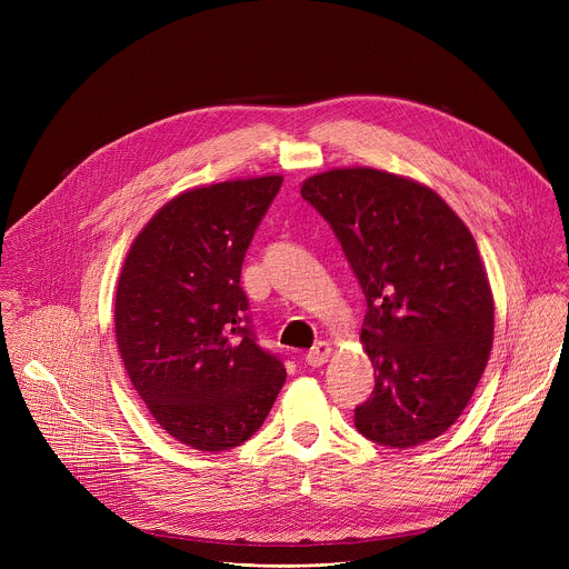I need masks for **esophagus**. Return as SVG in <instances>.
<instances>
[{
    "label": "esophagus",
    "instance_id": "obj_1",
    "mask_svg": "<svg viewBox=\"0 0 569 569\" xmlns=\"http://www.w3.org/2000/svg\"><path fill=\"white\" fill-rule=\"evenodd\" d=\"M329 356H331V345H329V342H317V345L306 353V362H308L310 367H321L323 362L329 360Z\"/></svg>",
    "mask_w": 569,
    "mask_h": 569
}]
</instances>
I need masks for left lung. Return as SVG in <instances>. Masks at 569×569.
<instances>
[{"label":"left lung","mask_w":569,"mask_h":569,"mask_svg":"<svg viewBox=\"0 0 569 569\" xmlns=\"http://www.w3.org/2000/svg\"><path fill=\"white\" fill-rule=\"evenodd\" d=\"M301 198L340 240L365 292L362 345L376 387L356 428L387 448L443 435L493 345V295L475 238L428 187L376 169L312 176Z\"/></svg>","instance_id":"obj_1"}]
</instances>
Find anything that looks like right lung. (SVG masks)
Wrapping results in <instances>:
<instances>
[{
    "instance_id": "right-lung-1",
    "label": "right lung",
    "mask_w": 569,
    "mask_h": 569,
    "mask_svg": "<svg viewBox=\"0 0 569 569\" xmlns=\"http://www.w3.org/2000/svg\"><path fill=\"white\" fill-rule=\"evenodd\" d=\"M281 176L198 187L161 207L126 257L114 329L126 371L173 439L220 452L246 443L286 380L259 347L240 270Z\"/></svg>"
}]
</instances>
